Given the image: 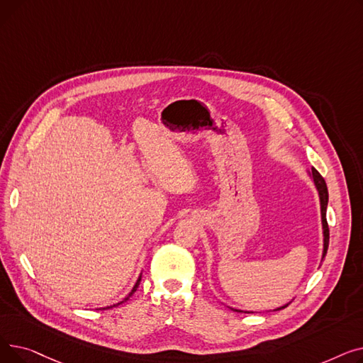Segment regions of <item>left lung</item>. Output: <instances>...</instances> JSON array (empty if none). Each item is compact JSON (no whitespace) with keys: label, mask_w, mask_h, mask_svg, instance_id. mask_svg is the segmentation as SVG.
I'll use <instances>...</instances> for the list:
<instances>
[{"label":"left lung","mask_w":363,"mask_h":363,"mask_svg":"<svg viewBox=\"0 0 363 363\" xmlns=\"http://www.w3.org/2000/svg\"><path fill=\"white\" fill-rule=\"evenodd\" d=\"M309 175L312 177L313 179V184L318 189V194H319V201H320V219H322V230H323V252H322V260L323 257H325L327 255V250H328V242H330V230H328V222H327V206H328V188H327V184H325V179H323L320 177L319 172L312 167V170L309 172ZM289 303L285 304V306H281L275 311H281L284 308H287ZM234 311V309H233ZM235 312H241V311H237Z\"/></svg>","instance_id":"obj_1"}]
</instances>
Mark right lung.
<instances>
[{"label": "right lung", "mask_w": 363, "mask_h": 363, "mask_svg": "<svg viewBox=\"0 0 363 363\" xmlns=\"http://www.w3.org/2000/svg\"><path fill=\"white\" fill-rule=\"evenodd\" d=\"M140 282H141V275L138 277V279H137L135 285H133V289L130 290V293H129V294H128V296H126V297H125V298H123L122 301H119V303H116V304H113V306H107V308H103V309H110V308H114V306H119V304H121V303L126 301V300H128V298H129V297H130V296H132L133 293H135V291H137V289H138V285H140Z\"/></svg>", "instance_id": "add662e5"}]
</instances>
